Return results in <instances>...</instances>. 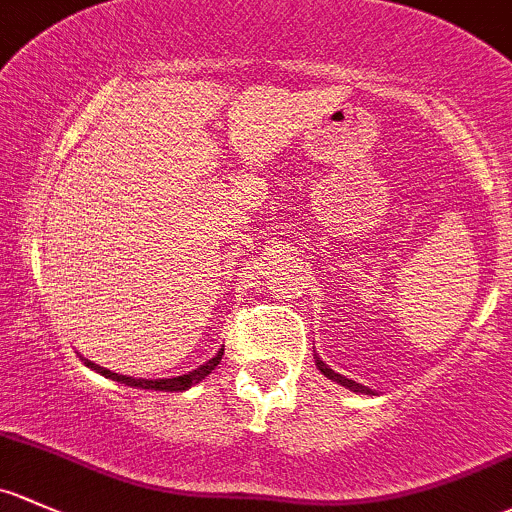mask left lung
Listing matches in <instances>:
<instances>
[{
	"instance_id": "left-lung-1",
	"label": "left lung",
	"mask_w": 512,
	"mask_h": 512,
	"mask_svg": "<svg viewBox=\"0 0 512 512\" xmlns=\"http://www.w3.org/2000/svg\"><path fill=\"white\" fill-rule=\"evenodd\" d=\"M315 366H317V368H320V371L324 373V376H327V378H329V381H334V383H339V386H344V388L354 390V393H364V395H373V390H371V388L361 386V383L351 381V378H346V376H342V373L332 371V368H329L327 364H324V361H322V359H320V356H317V354H315Z\"/></svg>"
}]
</instances>
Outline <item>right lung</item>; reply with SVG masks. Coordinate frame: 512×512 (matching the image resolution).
I'll list each match as a JSON object with an SVG mask.
<instances>
[{"mask_svg": "<svg viewBox=\"0 0 512 512\" xmlns=\"http://www.w3.org/2000/svg\"><path fill=\"white\" fill-rule=\"evenodd\" d=\"M222 354H224V349H219L217 354H214L210 361H205V364H202V366H197L195 371L183 373V376H173V378H153V381H148V378H131V376H122V373H114V371H109V368H102V366L92 364L90 359H82V361H85V366H87V368H92V371L100 373V376H104V378H112V381L124 383V386H131V388H144V390H166V393H168V390H178V393H183V390H188V388L195 386V383H200L202 378H205V376H210V373L214 371V366H217L219 361H222Z\"/></svg>", "mask_w": 512, "mask_h": 512, "instance_id": "add662e5", "label": "right lung"}]
</instances>
